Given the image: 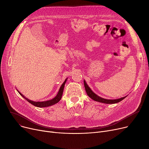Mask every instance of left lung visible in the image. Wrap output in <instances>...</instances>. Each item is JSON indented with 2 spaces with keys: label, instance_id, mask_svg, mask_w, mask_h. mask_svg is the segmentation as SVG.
<instances>
[{
  "label": "left lung",
  "instance_id": "8db88e82",
  "mask_svg": "<svg viewBox=\"0 0 149 149\" xmlns=\"http://www.w3.org/2000/svg\"><path fill=\"white\" fill-rule=\"evenodd\" d=\"M84 88H85V90L86 91V93L88 95L92 98V100H95L96 101H98V102H101V103H106V104H115V103H117L120 102V101H122L123 99H124L126 97H124L119 99H116V100H107V99H104L101 98L99 96H98L97 95H96L95 93H93L92 92V91L90 89V88L88 86V84L86 83V81L84 80Z\"/></svg>",
  "mask_w": 149,
  "mask_h": 149
}]
</instances>
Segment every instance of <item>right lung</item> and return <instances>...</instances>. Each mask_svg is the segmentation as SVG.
<instances>
[{
    "label": "right lung",
    "mask_w": 149,
    "mask_h": 149,
    "mask_svg": "<svg viewBox=\"0 0 149 149\" xmlns=\"http://www.w3.org/2000/svg\"><path fill=\"white\" fill-rule=\"evenodd\" d=\"M66 80H67V79L65 80V81L63 82V83L61 86V87L59 89V91L57 93V96L54 98L52 100H48V101H42V102H35V101H33L31 100H28V98H26V97H25L24 96H23L21 93H20L19 92V93L20 94V95L22 97H23V98H24L25 100H26L29 103H30L31 104H32L33 105L36 106V107H48V106H52V105H54L55 104L57 103L58 101L61 100V97H62V94H63V89H64V86H65V84L66 82Z\"/></svg>",
    "instance_id": "add662e5"
}]
</instances>
